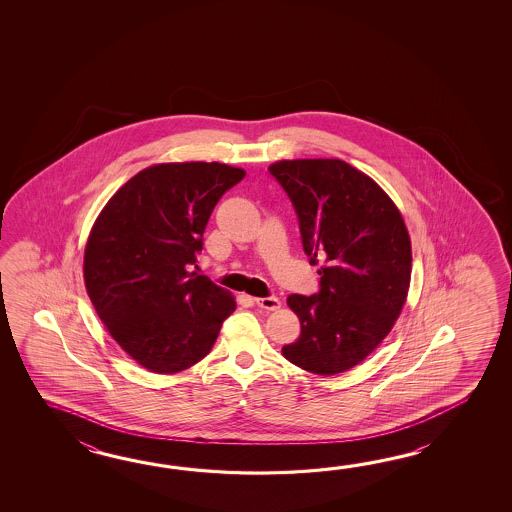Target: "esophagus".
Listing matches in <instances>:
<instances>
[{
	"label": "esophagus",
	"instance_id": "obj_1",
	"mask_svg": "<svg viewBox=\"0 0 512 512\" xmlns=\"http://www.w3.org/2000/svg\"><path fill=\"white\" fill-rule=\"evenodd\" d=\"M254 302L265 311H276L282 302L276 296H265V298H254Z\"/></svg>",
	"mask_w": 512,
	"mask_h": 512
}]
</instances>
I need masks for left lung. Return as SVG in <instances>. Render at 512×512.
<instances>
[{"label":"left lung","instance_id":"left-lung-1","mask_svg":"<svg viewBox=\"0 0 512 512\" xmlns=\"http://www.w3.org/2000/svg\"><path fill=\"white\" fill-rule=\"evenodd\" d=\"M298 216L309 263L324 261L320 291L291 294L302 331L285 359L318 375L357 366L392 331L412 274V245L399 208L371 177L340 159L269 166Z\"/></svg>","mask_w":512,"mask_h":512}]
</instances>
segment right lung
<instances>
[{
	"mask_svg": "<svg viewBox=\"0 0 512 512\" xmlns=\"http://www.w3.org/2000/svg\"><path fill=\"white\" fill-rule=\"evenodd\" d=\"M243 177L227 164H155L98 214L84 252L87 294L109 335L142 368L194 366L236 309L229 291L188 267L203 251L212 210Z\"/></svg>",
	"mask_w": 512,
	"mask_h": 512,
	"instance_id": "add662e5",
	"label": "right lung"
}]
</instances>
